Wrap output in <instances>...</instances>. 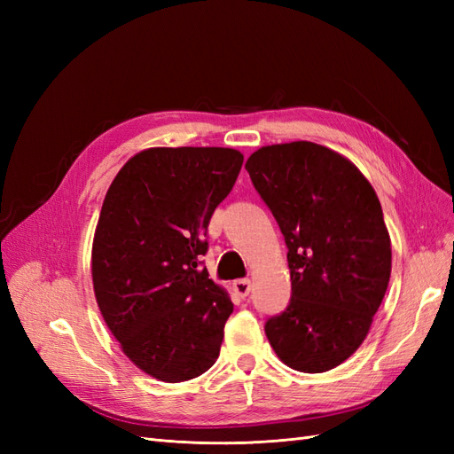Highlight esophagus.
<instances>
[{
	"mask_svg": "<svg viewBox=\"0 0 454 454\" xmlns=\"http://www.w3.org/2000/svg\"><path fill=\"white\" fill-rule=\"evenodd\" d=\"M232 290H235L237 295L240 297H248L252 292V282L248 278H240L232 282Z\"/></svg>",
	"mask_w": 454,
	"mask_h": 454,
	"instance_id": "obj_1",
	"label": "esophagus"
}]
</instances>
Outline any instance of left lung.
I'll list each match as a JSON object with an SVG mask.
<instances>
[{"label":"left lung","mask_w":454,"mask_h":454,"mask_svg":"<svg viewBox=\"0 0 454 454\" xmlns=\"http://www.w3.org/2000/svg\"><path fill=\"white\" fill-rule=\"evenodd\" d=\"M287 246L292 299L265 333L278 358L324 373L360 348L387 294L392 248L375 189L354 164L312 142L246 160Z\"/></svg>","instance_id":"left-lung-1"}]
</instances>
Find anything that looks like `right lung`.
<instances>
[{
  "mask_svg": "<svg viewBox=\"0 0 454 454\" xmlns=\"http://www.w3.org/2000/svg\"><path fill=\"white\" fill-rule=\"evenodd\" d=\"M242 160L229 147H151L106 193L92 242L94 295L122 352L159 380L195 379L219 356L232 303L200 255Z\"/></svg>",
  "mask_w": 454,
  "mask_h": 454,
  "instance_id": "right-lung-1",
  "label": "right lung"
}]
</instances>
